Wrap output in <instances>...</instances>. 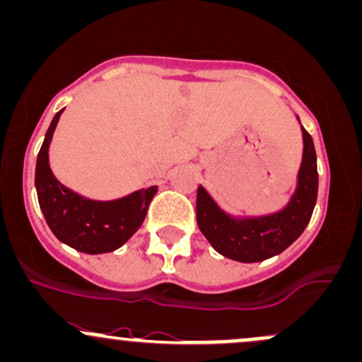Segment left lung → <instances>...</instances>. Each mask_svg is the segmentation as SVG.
I'll list each match as a JSON object with an SVG mask.
<instances>
[{
	"label": "left lung",
	"instance_id": "obj_1",
	"mask_svg": "<svg viewBox=\"0 0 362 362\" xmlns=\"http://www.w3.org/2000/svg\"><path fill=\"white\" fill-rule=\"evenodd\" d=\"M300 130L304 149L297 187L281 211L254 218L230 216L202 185L197 187V226L221 256L240 263H257L284 252L304 232L316 204L317 168L313 137L304 127Z\"/></svg>",
	"mask_w": 362,
	"mask_h": 362
}]
</instances>
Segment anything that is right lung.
Returning a JSON list of instances; mask_svg holds the SVG:
<instances>
[{
  "instance_id": "right-lung-1",
  "label": "right lung",
  "mask_w": 362,
  "mask_h": 362,
  "mask_svg": "<svg viewBox=\"0 0 362 362\" xmlns=\"http://www.w3.org/2000/svg\"><path fill=\"white\" fill-rule=\"evenodd\" d=\"M59 110L54 115L35 163V190L41 211L54 237L75 251L105 254L122 247L144 221L156 185L136 190L113 201L87 199L65 187L49 168V144L57 129Z\"/></svg>"
}]
</instances>
